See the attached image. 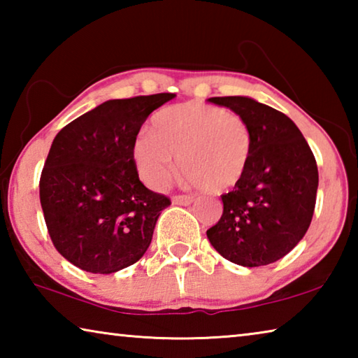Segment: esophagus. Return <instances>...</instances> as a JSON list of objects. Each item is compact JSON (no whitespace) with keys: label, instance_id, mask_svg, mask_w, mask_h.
Returning a JSON list of instances; mask_svg holds the SVG:
<instances>
[{"label":"esophagus","instance_id":"1","mask_svg":"<svg viewBox=\"0 0 358 358\" xmlns=\"http://www.w3.org/2000/svg\"><path fill=\"white\" fill-rule=\"evenodd\" d=\"M194 201V197L189 194H178V196H173L172 202L175 205H189Z\"/></svg>","mask_w":358,"mask_h":358}]
</instances>
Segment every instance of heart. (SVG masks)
I'll return each mask as SVG.
<instances>
[{
    "label": "heart",
    "mask_w": 358,
    "mask_h": 358,
    "mask_svg": "<svg viewBox=\"0 0 358 358\" xmlns=\"http://www.w3.org/2000/svg\"><path fill=\"white\" fill-rule=\"evenodd\" d=\"M251 150L252 132L243 117L217 106L185 102L151 118V132H141L132 143V159L150 187L171 180L180 156L186 183L224 192L243 180Z\"/></svg>",
    "instance_id": "b5f03b06"
}]
</instances>
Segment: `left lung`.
Masks as SVG:
<instances>
[{
    "label": "left lung",
    "mask_w": 358,
    "mask_h": 358,
    "mask_svg": "<svg viewBox=\"0 0 358 358\" xmlns=\"http://www.w3.org/2000/svg\"><path fill=\"white\" fill-rule=\"evenodd\" d=\"M243 117L252 132L250 164L234 191L222 194V216L207 230L224 259L243 266L273 264L305 237L319 185L317 164L295 123L248 96L210 98Z\"/></svg>",
    "instance_id": "8db88e82"
}]
</instances>
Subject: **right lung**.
<instances>
[{
  "label": "right lung",
  "instance_id": "right-lung-1",
  "mask_svg": "<svg viewBox=\"0 0 358 358\" xmlns=\"http://www.w3.org/2000/svg\"><path fill=\"white\" fill-rule=\"evenodd\" d=\"M173 93L110 99L58 132L39 181L53 246L72 265L108 275L148 250L171 199L145 187L132 143L148 115Z\"/></svg>",
  "mask_w": 358,
  "mask_h": 358
}]
</instances>
